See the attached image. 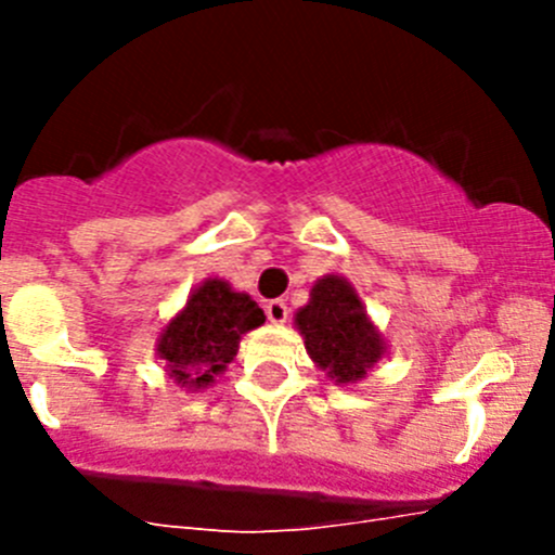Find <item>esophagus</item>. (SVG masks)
I'll return each instance as SVG.
<instances>
[{
    "mask_svg": "<svg viewBox=\"0 0 555 555\" xmlns=\"http://www.w3.org/2000/svg\"><path fill=\"white\" fill-rule=\"evenodd\" d=\"M266 317L271 324H284L289 317L287 304L284 300H271V304H266Z\"/></svg>",
    "mask_w": 555,
    "mask_h": 555,
    "instance_id": "esophagus-1",
    "label": "esophagus"
}]
</instances>
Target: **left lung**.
<instances>
[{"label": "left lung", "mask_w": 555, "mask_h": 555, "mask_svg": "<svg viewBox=\"0 0 555 555\" xmlns=\"http://www.w3.org/2000/svg\"><path fill=\"white\" fill-rule=\"evenodd\" d=\"M295 327L313 365L338 386L362 382L389 351L354 284L338 273L313 282L309 304L295 311Z\"/></svg>", "instance_id": "left-lung-1"}]
</instances>
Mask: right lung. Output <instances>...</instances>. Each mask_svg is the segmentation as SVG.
<instances>
[{"label": "right lung", "instance_id": "1", "mask_svg": "<svg viewBox=\"0 0 555 555\" xmlns=\"http://www.w3.org/2000/svg\"><path fill=\"white\" fill-rule=\"evenodd\" d=\"M266 313L225 279L209 276L193 287L160 330L155 354L166 362V376L188 391L209 389L238 354L242 335L260 327Z\"/></svg>", "mask_w": 555, "mask_h": 555}]
</instances>
